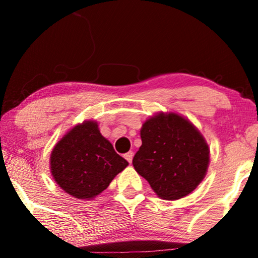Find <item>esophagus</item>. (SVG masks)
Segmentation results:
<instances>
[{
    "label": "esophagus",
    "mask_w": 258,
    "mask_h": 258,
    "mask_svg": "<svg viewBox=\"0 0 258 258\" xmlns=\"http://www.w3.org/2000/svg\"><path fill=\"white\" fill-rule=\"evenodd\" d=\"M133 157H134V153H133V151H128V153L124 154V158H125L126 161L129 162V163H132Z\"/></svg>",
    "instance_id": "34e87169"
}]
</instances>
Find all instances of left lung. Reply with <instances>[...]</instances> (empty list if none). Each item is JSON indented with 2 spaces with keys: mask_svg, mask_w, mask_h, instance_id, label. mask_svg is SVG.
I'll return each mask as SVG.
<instances>
[{
  "mask_svg": "<svg viewBox=\"0 0 258 258\" xmlns=\"http://www.w3.org/2000/svg\"><path fill=\"white\" fill-rule=\"evenodd\" d=\"M133 165L158 197H185L206 177L210 150L200 130L177 112H157L141 128Z\"/></svg>",
  "mask_w": 258,
  "mask_h": 258,
  "instance_id": "left-lung-1",
  "label": "left lung"
}]
</instances>
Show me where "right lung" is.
<instances>
[{
    "label": "right lung",
    "instance_id": "obj_1",
    "mask_svg": "<svg viewBox=\"0 0 258 258\" xmlns=\"http://www.w3.org/2000/svg\"><path fill=\"white\" fill-rule=\"evenodd\" d=\"M129 163L102 136L93 119L73 126L50 154V172L63 191L79 200H93Z\"/></svg>",
    "mask_w": 258,
    "mask_h": 258
}]
</instances>
